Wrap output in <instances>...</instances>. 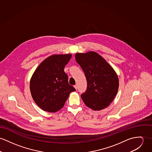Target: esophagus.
<instances>
[{
  "label": "esophagus",
  "instance_id": "1",
  "mask_svg": "<svg viewBox=\"0 0 152 152\" xmlns=\"http://www.w3.org/2000/svg\"><path fill=\"white\" fill-rule=\"evenodd\" d=\"M74 87L77 90V84H75V85L74 86Z\"/></svg>",
  "mask_w": 152,
  "mask_h": 152
}]
</instances>
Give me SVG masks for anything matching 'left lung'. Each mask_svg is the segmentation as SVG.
I'll return each mask as SVG.
<instances>
[{
    "label": "left lung",
    "mask_w": 152,
    "mask_h": 152,
    "mask_svg": "<svg viewBox=\"0 0 152 152\" xmlns=\"http://www.w3.org/2000/svg\"><path fill=\"white\" fill-rule=\"evenodd\" d=\"M75 59L84 72L87 87L81 94L84 104L99 111L107 107L117 95L119 80L116 72L97 52L77 53Z\"/></svg>",
    "instance_id": "left-lung-1"
}]
</instances>
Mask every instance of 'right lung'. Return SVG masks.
I'll return each mask as SVG.
<instances>
[{
  "label": "right lung",
  "instance_id": "add662e5",
  "mask_svg": "<svg viewBox=\"0 0 152 152\" xmlns=\"http://www.w3.org/2000/svg\"><path fill=\"white\" fill-rule=\"evenodd\" d=\"M71 58L70 53L51 55L35 69L30 80V91L35 102L44 111H59L69 94L76 90L69 84L68 75L64 72Z\"/></svg>",
  "mask_w": 152,
  "mask_h": 152
}]
</instances>
